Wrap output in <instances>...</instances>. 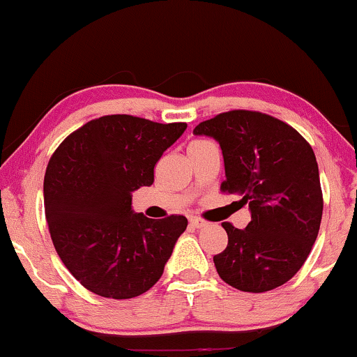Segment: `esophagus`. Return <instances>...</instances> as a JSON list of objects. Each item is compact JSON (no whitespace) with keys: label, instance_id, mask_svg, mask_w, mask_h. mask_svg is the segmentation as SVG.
Returning a JSON list of instances; mask_svg holds the SVG:
<instances>
[{"label":"esophagus","instance_id":"esophagus-1","mask_svg":"<svg viewBox=\"0 0 357 357\" xmlns=\"http://www.w3.org/2000/svg\"><path fill=\"white\" fill-rule=\"evenodd\" d=\"M190 225L192 228H203V227H206L208 221L203 220V218H198V216H191Z\"/></svg>","mask_w":357,"mask_h":357}]
</instances>
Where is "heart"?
Returning <instances> with one entry per match:
<instances>
[{"label":"heart","mask_w":357,"mask_h":357,"mask_svg":"<svg viewBox=\"0 0 357 357\" xmlns=\"http://www.w3.org/2000/svg\"><path fill=\"white\" fill-rule=\"evenodd\" d=\"M203 142H206V141H202V139H195V141H191V144H190V147L199 146V144H203Z\"/></svg>","instance_id":"1"}]
</instances>
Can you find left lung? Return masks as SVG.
<instances>
[{
  "mask_svg": "<svg viewBox=\"0 0 357 357\" xmlns=\"http://www.w3.org/2000/svg\"><path fill=\"white\" fill-rule=\"evenodd\" d=\"M192 132L220 142L227 173L220 190L240 195L252 211L245 230L221 223L228 245L213 257L221 280L253 294L284 285L304 265L321 228L312 147L292 126L257 110L221 112Z\"/></svg>",
  "mask_w": 357,
  "mask_h": 357,
  "instance_id": "1",
  "label": "left lung"
}]
</instances>
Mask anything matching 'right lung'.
<instances>
[{"label":"right lung","mask_w":357,"mask_h":357,"mask_svg":"<svg viewBox=\"0 0 357 357\" xmlns=\"http://www.w3.org/2000/svg\"><path fill=\"white\" fill-rule=\"evenodd\" d=\"M186 129L114 114L87 122L56 147L45 173L48 230L65 267L90 292L132 298L165 272L183 215L146 218L130 192L154 183V166Z\"/></svg>","instance_id":"right-lung-1"}]
</instances>
